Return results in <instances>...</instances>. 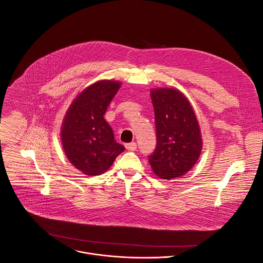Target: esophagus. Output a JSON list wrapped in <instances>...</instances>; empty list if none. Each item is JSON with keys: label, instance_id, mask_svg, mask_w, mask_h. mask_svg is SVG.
<instances>
[{"label": "esophagus", "instance_id": "34e87169", "mask_svg": "<svg viewBox=\"0 0 263 263\" xmlns=\"http://www.w3.org/2000/svg\"><path fill=\"white\" fill-rule=\"evenodd\" d=\"M126 148H127V149H129V151H136L137 144H136V142H130V143H127V144H126Z\"/></svg>", "mask_w": 263, "mask_h": 263}]
</instances>
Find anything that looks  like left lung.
Here are the masks:
<instances>
[{
	"label": "left lung",
	"mask_w": 263,
	"mask_h": 263,
	"mask_svg": "<svg viewBox=\"0 0 263 263\" xmlns=\"http://www.w3.org/2000/svg\"><path fill=\"white\" fill-rule=\"evenodd\" d=\"M151 98L157 144L148 162L159 178H179L196 164L202 151L198 120L190 101L178 89H152Z\"/></svg>",
	"instance_id": "obj_1"
}]
</instances>
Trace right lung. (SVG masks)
Returning a JSON list of instances; mask_svg holds the SVG:
<instances>
[{"label": "right lung", "mask_w": 263, "mask_h": 263, "mask_svg": "<svg viewBox=\"0 0 263 263\" xmlns=\"http://www.w3.org/2000/svg\"><path fill=\"white\" fill-rule=\"evenodd\" d=\"M121 82L98 81L72 101L61 127V141L69 162L87 176L105 173L125 151L115 139L104 115Z\"/></svg>", "instance_id": "1"}]
</instances>
